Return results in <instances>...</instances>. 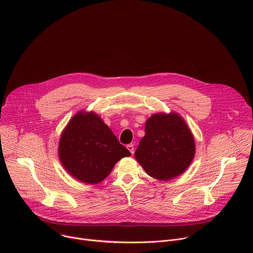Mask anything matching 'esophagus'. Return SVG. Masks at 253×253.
Wrapping results in <instances>:
<instances>
[{
    "mask_svg": "<svg viewBox=\"0 0 253 253\" xmlns=\"http://www.w3.org/2000/svg\"><path fill=\"white\" fill-rule=\"evenodd\" d=\"M127 149L130 151L131 154H134V145H133V144H128Z\"/></svg>",
    "mask_w": 253,
    "mask_h": 253,
    "instance_id": "esophagus-1",
    "label": "esophagus"
}]
</instances>
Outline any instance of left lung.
Instances as JSON below:
<instances>
[{"label": "left lung", "mask_w": 253, "mask_h": 253, "mask_svg": "<svg viewBox=\"0 0 253 253\" xmlns=\"http://www.w3.org/2000/svg\"><path fill=\"white\" fill-rule=\"evenodd\" d=\"M194 153V139L184 120L175 113H159L147 120L135 158L147 174L164 181L183 173Z\"/></svg>", "instance_id": "left-lung-1"}]
</instances>
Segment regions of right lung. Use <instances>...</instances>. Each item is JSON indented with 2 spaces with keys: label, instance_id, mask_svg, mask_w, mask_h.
<instances>
[{
  "label": "right lung",
  "instance_id": "1",
  "mask_svg": "<svg viewBox=\"0 0 253 253\" xmlns=\"http://www.w3.org/2000/svg\"><path fill=\"white\" fill-rule=\"evenodd\" d=\"M131 153L94 113H78L62 133L59 157L66 170L85 183L96 184L110 174L117 161Z\"/></svg>",
  "mask_w": 253,
  "mask_h": 253
}]
</instances>
